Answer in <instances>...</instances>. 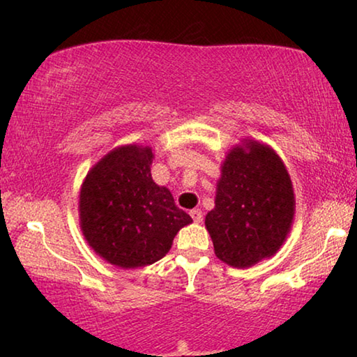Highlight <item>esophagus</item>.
I'll return each mask as SVG.
<instances>
[{
	"label": "esophagus",
	"instance_id": "34e87169",
	"mask_svg": "<svg viewBox=\"0 0 357 357\" xmlns=\"http://www.w3.org/2000/svg\"><path fill=\"white\" fill-rule=\"evenodd\" d=\"M189 214H190V217L193 219V222L200 223V222L203 220V213H202V209H192Z\"/></svg>",
	"mask_w": 357,
	"mask_h": 357
}]
</instances>
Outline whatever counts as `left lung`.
Listing matches in <instances>:
<instances>
[{"label":"left lung","mask_w":357,"mask_h":357,"mask_svg":"<svg viewBox=\"0 0 357 357\" xmlns=\"http://www.w3.org/2000/svg\"><path fill=\"white\" fill-rule=\"evenodd\" d=\"M294 195L287 168L273 149L249 142L229 151L206 228L217 258L249 268L280 249L291 227Z\"/></svg>","instance_id":"left-lung-1"}]
</instances>
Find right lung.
I'll return each instance as SVG.
<instances>
[{
	"label": "right lung",
	"mask_w": 357,
	"mask_h": 357,
	"mask_svg": "<svg viewBox=\"0 0 357 357\" xmlns=\"http://www.w3.org/2000/svg\"><path fill=\"white\" fill-rule=\"evenodd\" d=\"M154 154L137 144L107 154L82 185L80 222L96 253L121 268L153 264L192 217L151 176Z\"/></svg>",
	"instance_id": "1"
}]
</instances>
